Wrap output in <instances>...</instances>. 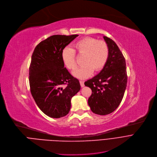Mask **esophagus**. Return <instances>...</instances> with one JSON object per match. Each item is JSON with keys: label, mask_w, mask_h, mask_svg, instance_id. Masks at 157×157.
<instances>
[{"label": "esophagus", "mask_w": 157, "mask_h": 157, "mask_svg": "<svg viewBox=\"0 0 157 157\" xmlns=\"http://www.w3.org/2000/svg\"><path fill=\"white\" fill-rule=\"evenodd\" d=\"M80 86H81L82 87H84V81L80 80Z\"/></svg>", "instance_id": "esophagus-1"}]
</instances>
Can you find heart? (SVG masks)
Here are the masks:
<instances>
[{"instance_id":"obj_1","label":"heart","mask_w":157,"mask_h":157,"mask_svg":"<svg viewBox=\"0 0 157 157\" xmlns=\"http://www.w3.org/2000/svg\"><path fill=\"white\" fill-rule=\"evenodd\" d=\"M74 48L78 54L84 55L82 63L84 64L73 73V75L78 78L84 79L90 77L94 70H101L107 61L109 48L103 41L86 38L75 44ZM75 50L66 47L61 52L63 62L66 68L70 70H75L77 66Z\"/></svg>"}]
</instances>
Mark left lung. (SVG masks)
I'll return each instance as SVG.
<instances>
[{
	"label": "left lung",
	"mask_w": 157,
	"mask_h": 157,
	"mask_svg": "<svg viewBox=\"0 0 157 157\" xmlns=\"http://www.w3.org/2000/svg\"><path fill=\"white\" fill-rule=\"evenodd\" d=\"M103 39L109 48L107 61L101 71L91 79L85 82L90 87L92 94L88 105L93 113L107 115L119 105L127 84L125 59L116 43L107 36Z\"/></svg>",
	"instance_id": "1"
}]
</instances>
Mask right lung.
<instances>
[{
	"instance_id": "1",
	"label": "right lung",
	"mask_w": 157,
	"mask_h": 157,
	"mask_svg": "<svg viewBox=\"0 0 157 157\" xmlns=\"http://www.w3.org/2000/svg\"><path fill=\"white\" fill-rule=\"evenodd\" d=\"M78 35H53L36 47L29 68L31 92L37 105L52 118L68 114L71 98L80 89L79 81L64 68L61 52ZM63 85H66L63 88Z\"/></svg>"
}]
</instances>
